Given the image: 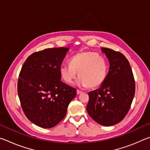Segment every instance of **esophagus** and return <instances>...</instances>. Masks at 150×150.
<instances>
[{
	"label": "esophagus",
	"mask_w": 150,
	"mask_h": 150,
	"mask_svg": "<svg viewBox=\"0 0 150 150\" xmlns=\"http://www.w3.org/2000/svg\"><path fill=\"white\" fill-rule=\"evenodd\" d=\"M83 93L82 91H80V90H79V89L77 90V93L78 94V95H79V94H81V93Z\"/></svg>",
	"instance_id": "esophagus-1"
}]
</instances>
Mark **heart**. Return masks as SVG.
Returning <instances> with one entry per match:
<instances>
[{
	"label": "heart",
	"mask_w": 150,
	"mask_h": 150,
	"mask_svg": "<svg viewBox=\"0 0 150 150\" xmlns=\"http://www.w3.org/2000/svg\"><path fill=\"white\" fill-rule=\"evenodd\" d=\"M59 71L66 83H72L78 73L79 84L88 88H96L102 85L106 79L108 64L103 55L84 51L71 57L69 65H62Z\"/></svg>",
	"instance_id": "1"
}]
</instances>
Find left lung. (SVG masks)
Returning a JSON list of instances; mask_svg holds the SVG:
<instances>
[{"mask_svg": "<svg viewBox=\"0 0 150 150\" xmlns=\"http://www.w3.org/2000/svg\"><path fill=\"white\" fill-rule=\"evenodd\" d=\"M110 63L106 79L98 89L88 93L87 110L100 125L113 126L128 114L135 95V80L126 57L119 52L102 47Z\"/></svg>", "mask_w": 150, "mask_h": 150, "instance_id": "obj_1", "label": "left lung"}]
</instances>
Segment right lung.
Instances as JSON below:
<instances>
[{"label": "right lung", "instance_id": "obj_1", "mask_svg": "<svg viewBox=\"0 0 150 150\" xmlns=\"http://www.w3.org/2000/svg\"><path fill=\"white\" fill-rule=\"evenodd\" d=\"M67 47L47 48L33 53L22 65L18 95L28 120L44 128L56 126L67 112L77 90L61 81L60 67Z\"/></svg>", "mask_w": 150, "mask_h": 150}]
</instances>
